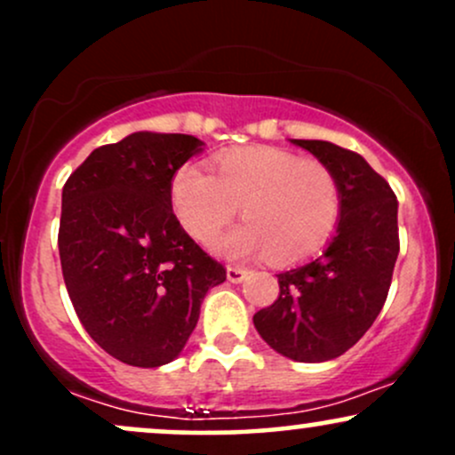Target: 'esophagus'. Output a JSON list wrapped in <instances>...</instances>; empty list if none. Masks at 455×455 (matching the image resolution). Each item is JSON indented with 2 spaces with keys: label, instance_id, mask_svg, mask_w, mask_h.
I'll list each match as a JSON object with an SVG mask.
<instances>
[{
  "label": "esophagus",
  "instance_id": "34e87169",
  "mask_svg": "<svg viewBox=\"0 0 455 455\" xmlns=\"http://www.w3.org/2000/svg\"><path fill=\"white\" fill-rule=\"evenodd\" d=\"M245 275H248V271L243 267H227V278L233 282V284H239V282H243Z\"/></svg>",
  "mask_w": 455,
  "mask_h": 455
}]
</instances>
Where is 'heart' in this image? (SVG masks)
<instances>
[{"instance_id": "obj_1", "label": "heart", "mask_w": 455, "mask_h": 455, "mask_svg": "<svg viewBox=\"0 0 455 455\" xmlns=\"http://www.w3.org/2000/svg\"><path fill=\"white\" fill-rule=\"evenodd\" d=\"M213 173L186 164L171 184L177 220L198 243L216 242L237 207L248 224L218 243L233 259L269 254L275 263H295L325 248L336 233L340 188L325 162L252 145L218 156Z\"/></svg>"}]
</instances>
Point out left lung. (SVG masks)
Segmentation results:
<instances>
[{
  "mask_svg": "<svg viewBox=\"0 0 455 455\" xmlns=\"http://www.w3.org/2000/svg\"><path fill=\"white\" fill-rule=\"evenodd\" d=\"M291 143L333 171L340 220L321 257L278 274V299L252 321L274 351L316 363L340 357L377 321L400 252L398 201L387 181L355 151L327 140Z\"/></svg>",
  "mask_w": 455,
  "mask_h": 455,
  "instance_id": "8db88e82",
  "label": "left lung"
}]
</instances>
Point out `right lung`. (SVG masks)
Segmentation results:
<instances>
[{
	"label": "right lung",
	"instance_id": "add662e5",
	"mask_svg": "<svg viewBox=\"0 0 455 455\" xmlns=\"http://www.w3.org/2000/svg\"><path fill=\"white\" fill-rule=\"evenodd\" d=\"M190 134L134 132L93 149L61 192V274L78 321L119 362L158 368L195 331L203 297L227 280L171 205Z\"/></svg>",
	"mask_w": 455,
	"mask_h": 455
}]
</instances>
